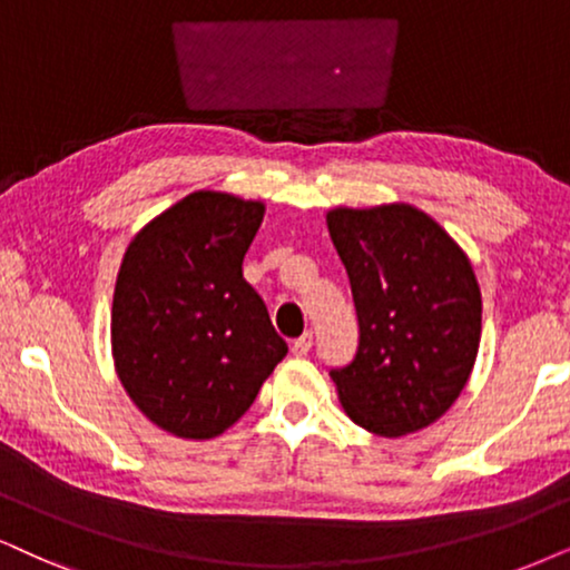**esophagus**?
Segmentation results:
<instances>
[{"label": "esophagus", "mask_w": 570, "mask_h": 570, "mask_svg": "<svg viewBox=\"0 0 570 570\" xmlns=\"http://www.w3.org/2000/svg\"><path fill=\"white\" fill-rule=\"evenodd\" d=\"M309 347H313V334H302L299 338H294V344H292V355L294 357H302V355H307L309 352Z\"/></svg>", "instance_id": "1"}]
</instances>
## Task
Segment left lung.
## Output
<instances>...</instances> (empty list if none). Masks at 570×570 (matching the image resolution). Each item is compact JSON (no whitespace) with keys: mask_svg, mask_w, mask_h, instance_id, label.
<instances>
[{"mask_svg":"<svg viewBox=\"0 0 570 570\" xmlns=\"http://www.w3.org/2000/svg\"><path fill=\"white\" fill-rule=\"evenodd\" d=\"M326 223L360 323L352 363L331 371L338 402L371 434L426 429L460 397L479 355L481 292L471 261L405 202L334 207Z\"/></svg>","mask_w":570,"mask_h":570,"instance_id":"left-lung-1","label":"left lung"}]
</instances>
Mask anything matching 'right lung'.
Listing matches in <instances>:
<instances>
[{
	"label": "right lung",
	"mask_w": 570,
	"mask_h": 570,
	"mask_svg": "<svg viewBox=\"0 0 570 570\" xmlns=\"http://www.w3.org/2000/svg\"><path fill=\"white\" fill-rule=\"evenodd\" d=\"M263 215V202L194 191L149 220L120 263L115 371L173 436L213 439L234 426L289 350L242 276Z\"/></svg>",
	"instance_id": "obj_1"
}]
</instances>
